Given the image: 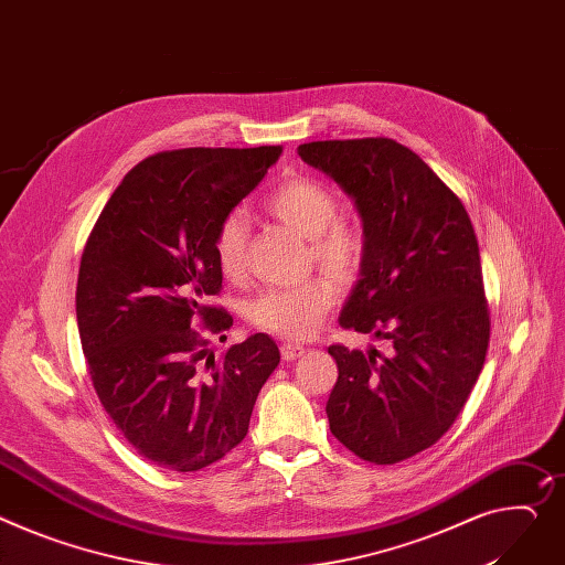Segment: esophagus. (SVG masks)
I'll list each match as a JSON object with an SVG mask.
<instances>
[{"label":"esophagus","instance_id":"esophagus-1","mask_svg":"<svg viewBox=\"0 0 565 565\" xmlns=\"http://www.w3.org/2000/svg\"><path fill=\"white\" fill-rule=\"evenodd\" d=\"M302 353H306V349H302L300 343H280V355L285 362H294L298 360Z\"/></svg>","mask_w":565,"mask_h":565}]
</instances>
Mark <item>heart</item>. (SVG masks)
I'll return each instance as SVG.
<instances>
[{
    "instance_id": "heart-1",
    "label": "heart",
    "mask_w": 565,
    "mask_h": 565,
    "mask_svg": "<svg viewBox=\"0 0 565 565\" xmlns=\"http://www.w3.org/2000/svg\"><path fill=\"white\" fill-rule=\"evenodd\" d=\"M265 205L276 220L310 239L312 257L335 280L349 285L360 276L366 259V235L355 222L334 220L339 203L326 185L310 179H287L271 190ZM246 239V216L242 212L224 216L212 239L214 263L224 278L239 280L244 276ZM331 279L319 274L294 287L257 291L244 302V319L248 326L282 339H308L339 296Z\"/></svg>"
}]
</instances>
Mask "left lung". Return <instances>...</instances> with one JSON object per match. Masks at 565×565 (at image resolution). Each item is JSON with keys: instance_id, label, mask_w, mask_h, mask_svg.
Masks as SVG:
<instances>
[{"instance_id": "obj_1", "label": "left lung", "mask_w": 565, "mask_h": 565, "mask_svg": "<svg viewBox=\"0 0 565 565\" xmlns=\"http://www.w3.org/2000/svg\"><path fill=\"white\" fill-rule=\"evenodd\" d=\"M298 156L353 196L364 222L362 278L339 326L392 341L386 358L330 345V431L364 461L398 463L444 437L484 366L480 246L459 196L396 140L308 142Z\"/></svg>"}]
</instances>
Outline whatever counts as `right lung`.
Masks as SVG:
<instances>
[{
  "label": "right lung",
  "instance_id": "1",
  "mask_svg": "<svg viewBox=\"0 0 565 565\" xmlns=\"http://www.w3.org/2000/svg\"><path fill=\"white\" fill-rule=\"evenodd\" d=\"M280 153L194 147L149 156L126 173L85 242L76 321L88 373L124 439L160 468L201 470L242 444L280 362L265 332L222 358L207 349L210 334L233 326L226 310L207 306L222 291L214 233Z\"/></svg>",
  "mask_w": 565,
  "mask_h": 565
}]
</instances>
